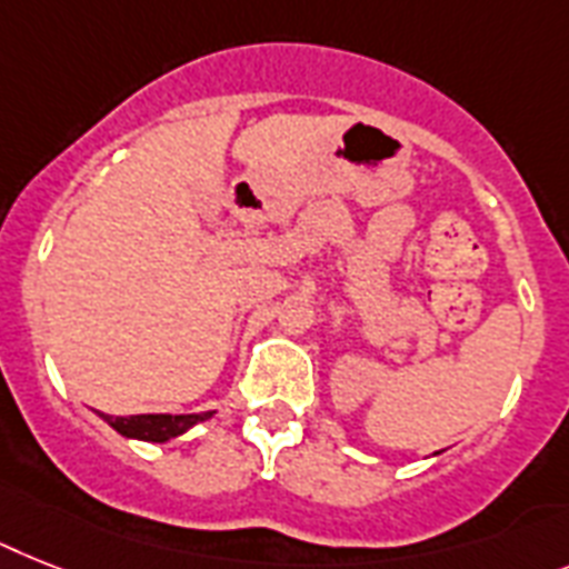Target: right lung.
I'll list each match as a JSON object with an SVG mask.
<instances>
[{
  "instance_id": "obj_1",
  "label": "right lung",
  "mask_w": 569,
  "mask_h": 569,
  "mask_svg": "<svg viewBox=\"0 0 569 569\" xmlns=\"http://www.w3.org/2000/svg\"><path fill=\"white\" fill-rule=\"evenodd\" d=\"M107 425L116 430V433L127 436V439H142V442H168V439H177L186 430H191L200 421L211 419L214 412H191V416H107V412H98Z\"/></svg>"
}]
</instances>
